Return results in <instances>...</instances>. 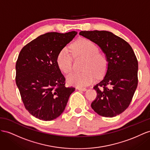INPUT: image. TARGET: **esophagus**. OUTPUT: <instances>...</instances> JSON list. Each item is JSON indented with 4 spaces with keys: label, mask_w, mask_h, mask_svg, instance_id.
Here are the masks:
<instances>
[{
    "label": "esophagus",
    "mask_w": 150,
    "mask_h": 150,
    "mask_svg": "<svg viewBox=\"0 0 150 150\" xmlns=\"http://www.w3.org/2000/svg\"><path fill=\"white\" fill-rule=\"evenodd\" d=\"M76 89H77L78 90L82 91H86L87 90L86 88H84V87H77Z\"/></svg>",
    "instance_id": "34e87169"
}]
</instances>
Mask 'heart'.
Listing matches in <instances>:
<instances>
[{"label": "heart", "instance_id": "heart-1", "mask_svg": "<svg viewBox=\"0 0 150 150\" xmlns=\"http://www.w3.org/2000/svg\"><path fill=\"white\" fill-rule=\"evenodd\" d=\"M82 57L81 72H76L68 76L69 84L79 87L89 86L94 82L96 76L100 77L105 74L108 67V59L105 53L99 52L98 46L87 38H81L70 46V51L67 47L61 49L57 54L56 62L61 71L68 74L73 68V57Z\"/></svg>", "mask_w": 150, "mask_h": 150}]
</instances>
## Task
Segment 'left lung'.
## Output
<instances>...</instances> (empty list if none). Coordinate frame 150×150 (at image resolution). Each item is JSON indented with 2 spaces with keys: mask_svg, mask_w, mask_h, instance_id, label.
<instances>
[{
  "mask_svg": "<svg viewBox=\"0 0 150 150\" xmlns=\"http://www.w3.org/2000/svg\"><path fill=\"white\" fill-rule=\"evenodd\" d=\"M79 35L98 44L108 59L105 76L94 86L97 96L92 108L102 117L120 115L129 107L138 83V62L132 48L110 32L81 31Z\"/></svg>",
  "mask_w": 150,
  "mask_h": 150,
  "instance_id": "left-lung-1",
  "label": "left lung"
}]
</instances>
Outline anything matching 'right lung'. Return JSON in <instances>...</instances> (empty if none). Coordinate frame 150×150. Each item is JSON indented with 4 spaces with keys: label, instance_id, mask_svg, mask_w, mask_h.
Listing matches in <instances>:
<instances>
[{
    "label": "right lung",
    "instance_id": "1",
    "mask_svg": "<svg viewBox=\"0 0 150 150\" xmlns=\"http://www.w3.org/2000/svg\"><path fill=\"white\" fill-rule=\"evenodd\" d=\"M76 35L75 31L49 32L22 48L16 63V83L25 108L35 117L50 121L63 112L74 87H65L57 64V54Z\"/></svg>",
    "mask_w": 150,
    "mask_h": 150
}]
</instances>
